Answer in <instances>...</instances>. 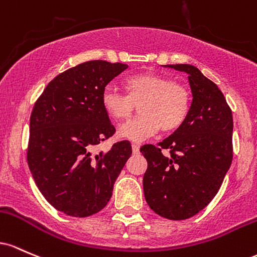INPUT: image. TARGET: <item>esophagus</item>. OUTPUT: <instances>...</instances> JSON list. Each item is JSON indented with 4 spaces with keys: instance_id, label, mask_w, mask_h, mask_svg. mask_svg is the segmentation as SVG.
<instances>
[{
    "instance_id": "34e87169",
    "label": "esophagus",
    "mask_w": 257,
    "mask_h": 257,
    "mask_svg": "<svg viewBox=\"0 0 257 257\" xmlns=\"http://www.w3.org/2000/svg\"><path fill=\"white\" fill-rule=\"evenodd\" d=\"M132 153H134V154H138V153H140V146H138L137 143L132 144Z\"/></svg>"
}]
</instances>
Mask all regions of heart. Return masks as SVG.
Returning <instances> with one entry per match:
<instances>
[{"label":"heart","instance_id":"1","mask_svg":"<svg viewBox=\"0 0 257 257\" xmlns=\"http://www.w3.org/2000/svg\"><path fill=\"white\" fill-rule=\"evenodd\" d=\"M123 88L126 94L106 87L102 93V106L115 121L128 120L136 105L140 106L142 115L119 130V136L125 140L140 142L160 130L176 131L191 113V91L183 83L171 81L164 75H131L123 80Z\"/></svg>","mask_w":257,"mask_h":257}]
</instances>
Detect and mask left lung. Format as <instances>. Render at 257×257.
<instances>
[{
    "label": "left lung",
    "mask_w": 257,
    "mask_h": 257,
    "mask_svg": "<svg viewBox=\"0 0 257 257\" xmlns=\"http://www.w3.org/2000/svg\"><path fill=\"white\" fill-rule=\"evenodd\" d=\"M188 74L191 113L158 146L141 148L148 161L143 176L147 203L169 220L197 215L214 199L233 159V116L220 88L189 64L165 65ZM169 150L170 155H163Z\"/></svg>",
    "instance_id": "8db88e82"
}]
</instances>
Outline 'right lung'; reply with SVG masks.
<instances>
[{
	"label": "right lung",
	"instance_id": "1",
	"mask_svg": "<svg viewBox=\"0 0 257 257\" xmlns=\"http://www.w3.org/2000/svg\"><path fill=\"white\" fill-rule=\"evenodd\" d=\"M127 65L90 60L68 69L46 86L30 116L28 164L46 200L65 215L91 216L108 204L132 154L128 141L93 154L115 134L102 93Z\"/></svg>",
	"mask_w": 257,
	"mask_h": 257
}]
</instances>
